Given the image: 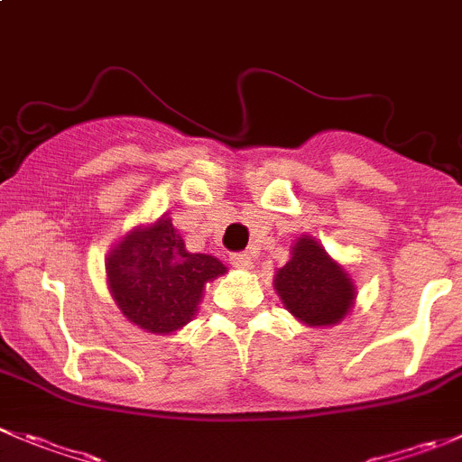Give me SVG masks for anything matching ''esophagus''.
I'll list each match as a JSON object with an SVG mask.
<instances>
[{
	"label": "esophagus",
	"instance_id": "34e87169",
	"mask_svg": "<svg viewBox=\"0 0 462 462\" xmlns=\"http://www.w3.org/2000/svg\"><path fill=\"white\" fill-rule=\"evenodd\" d=\"M230 263L235 268H241V271H250V268H253V257L245 253H236L230 257Z\"/></svg>",
	"mask_w": 462,
	"mask_h": 462
}]
</instances>
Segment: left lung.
Returning a JSON list of instances; mask_svg holds the SVG:
<instances>
[{
	"label": "left lung",
	"instance_id": "left-lung-1",
	"mask_svg": "<svg viewBox=\"0 0 462 462\" xmlns=\"http://www.w3.org/2000/svg\"><path fill=\"white\" fill-rule=\"evenodd\" d=\"M273 286L295 320L320 329L345 320L356 300V284L347 268L311 235L295 239L291 259L277 268Z\"/></svg>",
	"mask_w": 462,
	"mask_h": 462
}]
</instances>
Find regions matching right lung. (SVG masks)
<instances>
[{"label":"right lung","mask_w":462,"mask_h":462,"mask_svg":"<svg viewBox=\"0 0 462 462\" xmlns=\"http://www.w3.org/2000/svg\"><path fill=\"white\" fill-rule=\"evenodd\" d=\"M226 273L212 254L189 253L167 214L128 230L106 257L112 300L149 334H173L194 320L205 286Z\"/></svg>","instance_id":"right-lung-1"}]
</instances>
